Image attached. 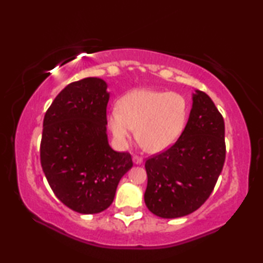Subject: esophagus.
I'll return each mask as SVG.
<instances>
[{
	"mask_svg": "<svg viewBox=\"0 0 263 263\" xmlns=\"http://www.w3.org/2000/svg\"><path fill=\"white\" fill-rule=\"evenodd\" d=\"M132 161H133V163H135V164H141L142 163V158L141 157H138V155H133Z\"/></svg>",
	"mask_w": 263,
	"mask_h": 263,
	"instance_id": "obj_1",
	"label": "esophagus"
}]
</instances>
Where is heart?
Instances as JSON below:
<instances>
[{
	"instance_id": "b5f03b06",
	"label": "heart",
	"mask_w": 263,
	"mask_h": 263,
	"mask_svg": "<svg viewBox=\"0 0 263 263\" xmlns=\"http://www.w3.org/2000/svg\"><path fill=\"white\" fill-rule=\"evenodd\" d=\"M188 106L176 92L136 89L119 100L108 115V126L119 147H125L137 131L151 153L168 149L183 132Z\"/></svg>"
}]
</instances>
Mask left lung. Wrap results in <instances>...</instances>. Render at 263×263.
Masks as SVG:
<instances>
[{
    "instance_id": "8db88e82",
    "label": "left lung",
    "mask_w": 263,
    "mask_h": 263,
    "mask_svg": "<svg viewBox=\"0 0 263 263\" xmlns=\"http://www.w3.org/2000/svg\"><path fill=\"white\" fill-rule=\"evenodd\" d=\"M225 124L205 92L195 90L189 119L179 139L145 163L148 210L161 218L193 213L211 195L225 161Z\"/></svg>"
}]
</instances>
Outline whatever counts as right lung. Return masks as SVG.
Here are the masks:
<instances>
[{"label": "right lung", "instance_id": "obj_1", "mask_svg": "<svg viewBox=\"0 0 263 263\" xmlns=\"http://www.w3.org/2000/svg\"><path fill=\"white\" fill-rule=\"evenodd\" d=\"M108 84L100 78L69 83L47 109L41 163L53 193L66 206L94 215L114 202L116 189L133 163L116 152L106 135Z\"/></svg>", "mask_w": 263, "mask_h": 263}]
</instances>
